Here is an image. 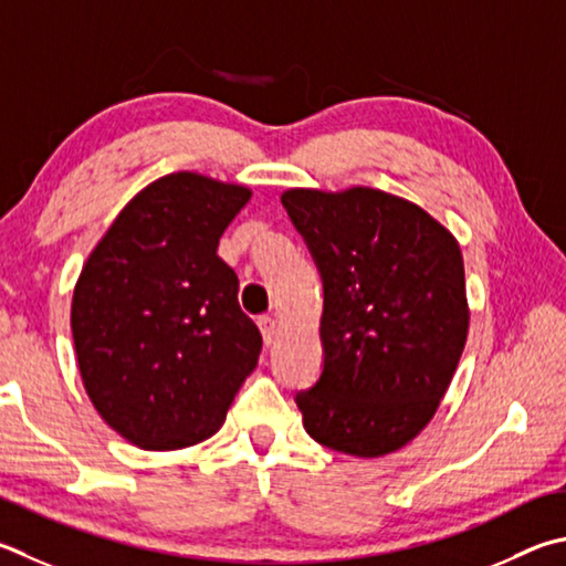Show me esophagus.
I'll list each match as a JSON object with an SVG mask.
<instances>
[{
	"label": "esophagus",
	"instance_id": "1",
	"mask_svg": "<svg viewBox=\"0 0 566 566\" xmlns=\"http://www.w3.org/2000/svg\"><path fill=\"white\" fill-rule=\"evenodd\" d=\"M256 324H260V332H262L264 344L270 346V344L274 342L276 328H280V324H276V318H274V316H260V318H256Z\"/></svg>",
	"mask_w": 566,
	"mask_h": 566
}]
</instances>
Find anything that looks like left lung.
<instances>
[{"instance_id": "1", "label": "left lung", "mask_w": 566, "mask_h": 566, "mask_svg": "<svg viewBox=\"0 0 566 566\" xmlns=\"http://www.w3.org/2000/svg\"><path fill=\"white\" fill-rule=\"evenodd\" d=\"M282 205L324 282V368L296 394L316 443L356 458L408 446L453 381L470 310L453 232L398 195L292 188Z\"/></svg>"}]
</instances>
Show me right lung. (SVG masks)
Masks as SVG:
<instances>
[{"label": "right lung", "instance_id": "obj_1", "mask_svg": "<svg viewBox=\"0 0 566 566\" xmlns=\"http://www.w3.org/2000/svg\"><path fill=\"white\" fill-rule=\"evenodd\" d=\"M252 190L180 170L118 212L74 286L71 334L98 416L143 450L202 443L262 352L218 256Z\"/></svg>", "mask_w": 566, "mask_h": 566}]
</instances>
